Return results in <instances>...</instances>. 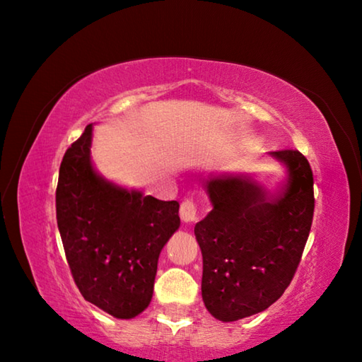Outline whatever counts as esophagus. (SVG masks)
<instances>
[{
  "label": "esophagus",
  "instance_id": "obj_1",
  "mask_svg": "<svg viewBox=\"0 0 362 362\" xmlns=\"http://www.w3.org/2000/svg\"><path fill=\"white\" fill-rule=\"evenodd\" d=\"M180 218L183 222H194L198 218V206L193 199H183L180 204Z\"/></svg>",
  "mask_w": 362,
  "mask_h": 362
}]
</instances>
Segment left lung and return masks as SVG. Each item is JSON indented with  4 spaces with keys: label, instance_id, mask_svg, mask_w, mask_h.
Returning a JSON list of instances; mask_svg holds the SVG:
<instances>
[{
    "label": "left lung",
    "instance_id": "8db88e82",
    "mask_svg": "<svg viewBox=\"0 0 362 362\" xmlns=\"http://www.w3.org/2000/svg\"><path fill=\"white\" fill-rule=\"evenodd\" d=\"M287 177L276 193L250 177L212 175V211L196 223L201 292L209 313L231 322L267 310L291 284L315 212L313 173L297 150L269 151Z\"/></svg>",
    "mask_w": 362,
    "mask_h": 362
}]
</instances>
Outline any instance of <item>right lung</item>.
<instances>
[{
    "label": "right lung",
    "instance_id": "right-lung-1",
    "mask_svg": "<svg viewBox=\"0 0 362 362\" xmlns=\"http://www.w3.org/2000/svg\"><path fill=\"white\" fill-rule=\"evenodd\" d=\"M93 124L65 151L56 192L57 226L81 296L118 320L150 305L158 259L179 230V203L145 196L97 174Z\"/></svg>",
    "mask_w": 362,
    "mask_h": 362
}]
</instances>
